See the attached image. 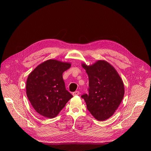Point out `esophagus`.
I'll list each match as a JSON object with an SVG mask.
<instances>
[{"label": "esophagus", "instance_id": "1", "mask_svg": "<svg viewBox=\"0 0 151 151\" xmlns=\"http://www.w3.org/2000/svg\"><path fill=\"white\" fill-rule=\"evenodd\" d=\"M79 93V91H76V92H73L72 95H73V96H76V95H78Z\"/></svg>", "mask_w": 151, "mask_h": 151}]
</instances>
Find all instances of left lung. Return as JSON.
Listing matches in <instances>:
<instances>
[{"label": "left lung", "instance_id": "obj_1", "mask_svg": "<svg viewBox=\"0 0 151 151\" xmlns=\"http://www.w3.org/2000/svg\"><path fill=\"white\" fill-rule=\"evenodd\" d=\"M88 76V94L81 96L95 119L104 121L115 113L124 97V87L115 68L103 60L91 65L82 64Z\"/></svg>", "mask_w": 151, "mask_h": 151}]
</instances>
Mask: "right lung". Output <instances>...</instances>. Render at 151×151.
<instances>
[{"instance_id": "1", "label": "right lung", "mask_w": 151, "mask_h": 151, "mask_svg": "<svg viewBox=\"0 0 151 151\" xmlns=\"http://www.w3.org/2000/svg\"><path fill=\"white\" fill-rule=\"evenodd\" d=\"M71 64L49 59L37 66L28 76L26 93L39 114L48 118L56 116L73 95L65 88L63 72Z\"/></svg>"}]
</instances>
